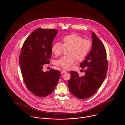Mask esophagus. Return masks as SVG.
<instances>
[{
	"label": "esophagus",
	"mask_w": 125,
	"mask_h": 125,
	"mask_svg": "<svg viewBox=\"0 0 125 125\" xmlns=\"http://www.w3.org/2000/svg\"><path fill=\"white\" fill-rule=\"evenodd\" d=\"M66 73V71H65V70H62V71H61V73Z\"/></svg>",
	"instance_id": "34e87169"
}]
</instances>
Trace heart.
Instances as JSON below:
<instances>
[{
    "mask_svg": "<svg viewBox=\"0 0 125 125\" xmlns=\"http://www.w3.org/2000/svg\"><path fill=\"white\" fill-rule=\"evenodd\" d=\"M92 47L91 40L77 34L66 35L62 39V44L56 42L52 46V52L58 57L62 55L65 50L67 51V56L62 57L55 61V64L64 69H68L73 65L75 59L78 62L83 61Z\"/></svg>",
    "mask_w": 125,
    "mask_h": 125,
    "instance_id": "heart-1",
    "label": "heart"
}]
</instances>
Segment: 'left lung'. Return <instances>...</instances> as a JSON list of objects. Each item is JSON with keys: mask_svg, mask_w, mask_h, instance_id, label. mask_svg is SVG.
<instances>
[{"mask_svg": "<svg viewBox=\"0 0 125 125\" xmlns=\"http://www.w3.org/2000/svg\"><path fill=\"white\" fill-rule=\"evenodd\" d=\"M92 50L80 65L85 68V74L79 77L77 72L70 71L71 77L68 82L71 93L80 99L93 95L104 81L108 69V61L105 48L92 31Z\"/></svg>", "mask_w": 125, "mask_h": 125, "instance_id": "left-lung-1", "label": "left lung"}]
</instances>
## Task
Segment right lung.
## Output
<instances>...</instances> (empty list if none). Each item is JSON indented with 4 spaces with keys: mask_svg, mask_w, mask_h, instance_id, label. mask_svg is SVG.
Returning a JSON list of instances; mask_svg holds the SVG:
<instances>
[{
    "mask_svg": "<svg viewBox=\"0 0 125 125\" xmlns=\"http://www.w3.org/2000/svg\"><path fill=\"white\" fill-rule=\"evenodd\" d=\"M58 31L36 29L25 40L21 49L19 62L23 81L30 91L38 97L51 94L60 76V71L52 68L49 72L42 71L43 65L50 64L52 42Z\"/></svg>",
    "mask_w": 125,
    "mask_h": 125,
    "instance_id": "right-lung-1",
    "label": "right lung"
}]
</instances>
